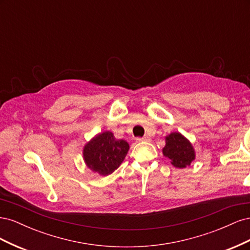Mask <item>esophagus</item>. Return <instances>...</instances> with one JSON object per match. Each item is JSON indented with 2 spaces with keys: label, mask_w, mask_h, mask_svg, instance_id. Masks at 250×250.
I'll use <instances>...</instances> for the list:
<instances>
[{
  "label": "esophagus",
  "mask_w": 250,
  "mask_h": 250,
  "mask_svg": "<svg viewBox=\"0 0 250 250\" xmlns=\"http://www.w3.org/2000/svg\"><path fill=\"white\" fill-rule=\"evenodd\" d=\"M137 141L138 142H150L151 139L149 137H143V138H138Z\"/></svg>",
  "instance_id": "34e87169"
}]
</instances>
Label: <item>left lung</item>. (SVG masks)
<instances>
[{
  "instance_id": "1",
  "label": "left lung",
  "mask_w": 250,
  "mask_h": 250,
  "mask_svg": "<svg viewBox=\"0 0 250 250\" xmlns=\"http://www.w3.org/2000/svg\"><path fill=\"white\" fill-rule=\"evenodd\" d=\"M163 153L170 158L172 165L176 168H186L195 158V152L190 142L178 132H173L166 138Z\"/></svg>"
}]
</instances>
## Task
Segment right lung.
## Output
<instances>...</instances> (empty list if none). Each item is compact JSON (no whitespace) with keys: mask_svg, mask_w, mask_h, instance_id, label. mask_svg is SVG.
<instances>
[{"mask_svg":"<svg viewBox=\"0 0 250 250\" xmlns=\"http://www.w3.org/2000/svg\"><path fill=\"white\" fill-rule=\"evenodd\" d=\"M129 145L124 140H116L109 131L97 135L83 150L87 167L101 175L112 173L124 161Z\"/></svg>","mask_w":250,"mask_h":250,"instance_id":"1","label":"right lung"}]
</instances>
